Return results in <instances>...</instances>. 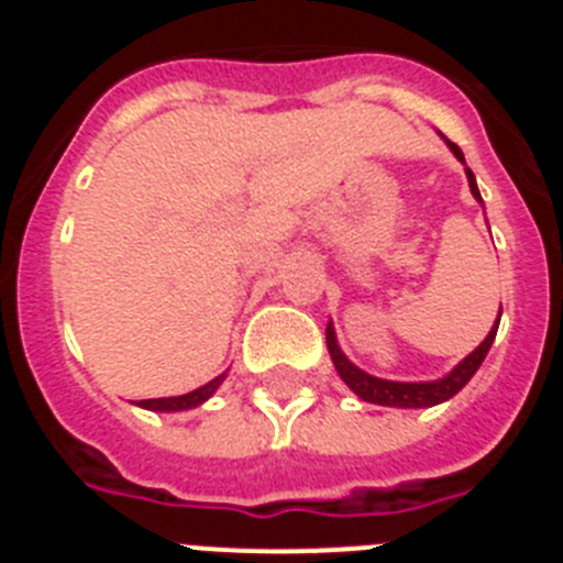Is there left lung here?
I'll list each match as a JSON object with an SVG mask.
<instances>
[{
	"label": "left lung",
	"instance_id": "8db88e82",
	"mask_svg": "<svg viewBox=\"0 0 563 563\" xmlns=\"http://www.w3.org/2000/svg\"><path fill=\"white\" fill-rule=\"evenodd\" d=\"M442 141L449 143V148L454 152L456 161L465 166V154H462V148L456 146V143H451L449 137H442ZM465 177H467V186H471V194H474V200L482 202V194H479V188H476V177L467 166H465ZM499 318H501V310H499ZM499 318H496V324L490 327V332H487L485 341H482L479 346L471 352V355L462 357L454 369H451L445 377H440V380H422V383L383 380V377H375V375H369V372H363L361 366H355L350 357L343 355L341 346H338L335 327H332V321L327 324V350H330V357H332V363H335V369H338V375H341V380L346 383V386H350V389L361 397V400L375 402V406H391V409H429V406H437V402L451 400V397H454L456 391H460L462 386H465V383L476 375V369H479L482 361H485L487 350H490V343H494L496 330H499Z\"/></svg>",
	"mask_w": 563,
	"mask_h": 563
}]
</instances>
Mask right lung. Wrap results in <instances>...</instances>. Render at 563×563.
<instances>
[{
	"label": "right lung",
	"instance_id": "add662e5",
	"mask_svg": "<svg viewBox=\"0 0 563 563\" xmlns=\"http://www.w3.org/2000/svg\"><path fill=\"white\" fill-rule=\"evenodd\" d=\"M225 377H228V372H222V375H217V377H213V380H208L206 386H200V389L188 391V395L154 397V400H137V406H141V409H148V411H188V409H197V406H202V402H206L208 397L213 395V391L220 389Z\"/></svg>",
	"mask_w": 563,
	"mask_h": 563
}]
</instances>
